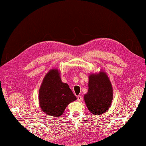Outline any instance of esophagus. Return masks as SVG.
<instances>
[{
	"label": "esophagus",
	"mask_w": 146,
	"mask_h": 146,
	"mask_svg": "<svg viewBox=\"0 0 146 146\" xmlns=\"http://www.w3.org/2000/svg\"><path fill=\"white\" fill-rule=\"evenodd\" d=\"M77 100L79 102H81L82 100V98L81 96H80V95L78 96H77Z\"/></svg>",
	"instance_id": "obj_1"
}]
</instances>
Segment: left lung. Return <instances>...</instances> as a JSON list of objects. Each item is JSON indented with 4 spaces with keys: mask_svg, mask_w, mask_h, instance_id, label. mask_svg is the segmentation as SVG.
Returning a JSON list of instances; mask_svg holds the SVG:
<instances>
[{
    "mask_svg": "<svg viewBox=\"0 0 146 146\" xmlns=\"http://www.w3.org/2000/svg\"><path fill=\"white\" fill-rule=\"evenodd\" d=\"M113 96V87L107 73L101 70L98 73L89 75L88 90L84 95V100L91 113H105L112 103Z\"/></svg>",
    "mask_w": 146,
    "mask_h": 146,
    "instance_id": "left-lung-1",
    "label": "left lung"
}]
</instances>
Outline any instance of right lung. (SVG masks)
<instances>
[{"mask_svg": "<svg viewBox=\"0 0 146 146\" xmlns=\"http://www.w3.org/2000/svg\"><path fill=\"white\" fill-rule=\"evenodd\" d=\"M77 98L67 83L62 81L60 71L54 68L44 76L38 91L41 110L49 116L59 117L71 102Z\"/></svg>", "mask_w": 146, "mask_h": 146, "instance_id": "1", "label": "right lung"}]
</instances>
